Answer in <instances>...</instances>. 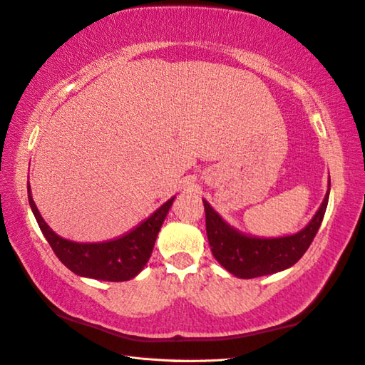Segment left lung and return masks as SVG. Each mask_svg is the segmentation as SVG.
I'll use <instances>...</instances> for the list:
<instances>
[{
	"mask_svg": "<svg viewBox=\"0 0 365 365\" xmlns=\"http://www.w3.org/2000/svg\"><path fill=\"white\" fill-rule=\"evenodd\" d=\"M328 185L331 187V180ZM328 200L329 189L309 225L302 228L299 233L282 237H255L242 235L233 227H230L212 210L211 205L203 200L206 212V235L212 255L228 272L241 279H254L284 271L297 263V259L310 247L323 222Z\"/></svg>",
	"mask_w": 365,
	"mask_h": 365,
	"instance_id": "left-lung-1",
	"label": "left lung"
}]
</instances>
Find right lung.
Wrapping results in <instances>:
<instances>
[{"instance_id": "add662e5", "label": "right lung", "mask_w": 365, "mask_h": 365, "mask_svg": "<svg viewBox=\"0 0 365 365\" xmlns=\"http://www.w3.org/2000/svg\"><path fill=\"white\" fill-rule=\"evenodd\" d=\"M173 200L175 197L170 198L138 227L121 237H116V240L91 244L73 242L58 236L46 224L31 197V189H29L28 182L29 206H31L37 225H39L42 235L46 236L50 247L53 249L55 255L59 258V262L77 276L108 282L130 280L143 269L153 254L155 237L159 235L168 210L173 205Z\"/></svg>"}]
</instances>
